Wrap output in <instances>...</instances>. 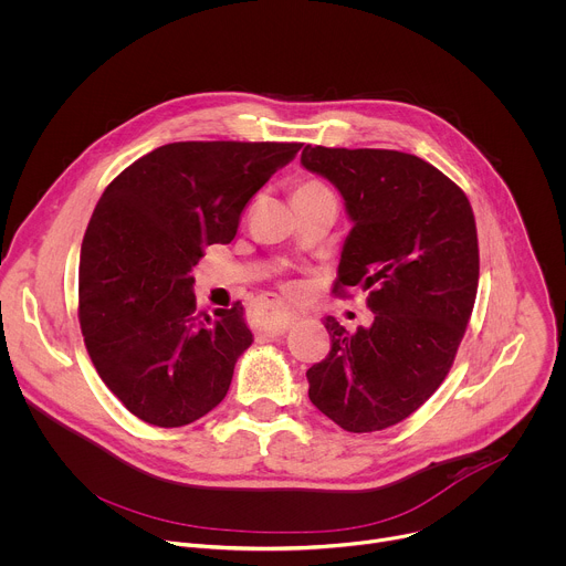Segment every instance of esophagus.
<instances>
[{
    "instance_id": "obj_1",
    "label": "esophagus",
    "mask_w": 566,
    "mask_h": 566,
    "mask_svg": "<svg viewBox=\"0 0 566 566\" xmlns=\"http://www.w3.org/2000/svg\"><path fill=\"white\" fill-rule=\"evenodd\" d=\"M266 308H269V315H271V326H269V331H286V328H291V324H295V319H297V315L291 313V311H286L282 304L269 302Z\"/></svg>"
}]
</instances>
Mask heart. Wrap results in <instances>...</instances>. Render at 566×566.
I'll list each match as a JSON object with an SVG mask.
<instances>
[{
    "label": "heart",
    "instance_id": "heart-1",
    "mask_svg": "<svg viewBox=\"0 0 566 566\" xmlns=\"http://www.w3.org/2000/svg\"><path fill=\"white\" fill-rule=\"evenodd\" d=\"M328 193H331V189L317 178H304L293 189V198H317V196H328Z\"/></svg>",
    "mask_w": 566,
    "mask_h": 566
}]
</instances>
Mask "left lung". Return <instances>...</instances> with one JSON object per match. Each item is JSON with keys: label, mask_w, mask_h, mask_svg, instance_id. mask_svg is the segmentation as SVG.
<instances>
[{"label": "left lung", "mask_w": 566, "mask_h": 566, "mask_svg": "<svg viewBox=\"0 0 566 566\" xmlns=\"http://www.w3.org/2000/svg\"><path fill=\"white\" fill-rule=\"evenodd\" d=\"M302 165L328 178L355 222L333 293L368 291L370 328L324 319L326 359L308 368L313 406L346 432L408 419L448 377L479 291V235L465 191L397 149L306 145Z\"/></svg>", "instance_id": "1"}]
</instances>
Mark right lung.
Here are the masks:
<instances>
[{"instance_id": "add662e5", "label": "right lung", "mask_w": 566, "mask_h": 566, "mask_svg": "<svg viewBox=\"0 0 566 566\" xmlns=\"http://www.w3.org/2000/svg\"><path fill=\"white\" fill-rule=\"evenodd\" d=\"M302 143L182 140L125 167L81 244L78 324L114 397L140 421L182 428L213 410L253 335L244 308L196 313L191 269L231 242L242 209Z\"/></svg>"}]
</instances>
